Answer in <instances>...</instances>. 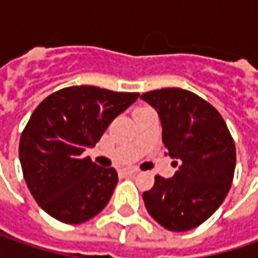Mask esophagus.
<instances>
[{"label": "esophagus", "mask_w": 258, "mask_h": 258, "mask_svg": "<svg viewBox=\"0 0 258 258\" xmlns=\"http://www.w3.org/2000/svg\"><path fill=\"white\" fill-rule=\"evenodd\" d=\"M135 173H138V169H132V168L123 169V175H127V176H132Z\"/></svg>", "instance_id": "1"}]
</instances>
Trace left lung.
<instances>
[{"label":"left lung","instance_id":"left-lung-1","mask_svg":"<svg viewBox=\"0 0 258 258\" xmlns=\"http://www.w3.org/2000/svg\"><path fill=\"white\" fill-rule=\"evenodd\" d=\"M141 99L161 119L168 155L179 159L172 178L155 176L154 188L142 195L145 207L169 231L192 230L218 210L231 188L233 138L217 109L188 90L161 89Z\"/></svg>","mask_w":258,"mask_h":258}]
</instances>
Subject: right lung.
<instances>
[{
  "mask_svg": "<svg viewBox=\"0 0 258 258\" xmlns=\"http://www.w3.org/2000/svg\"><path fill=\"white\" fill-rule=\"evenodd\" d=\"M138 97L139 93L73 86L37 106L20 139V162L30 192L48 215L80 224L107 205L117 172L93 164L83 152Z\"/></svg>",
  "mask_w": 258,
  "mask_h": 258,
  "instance_id": "obj_1",
  "label": "right lung"
}]
</instances>
